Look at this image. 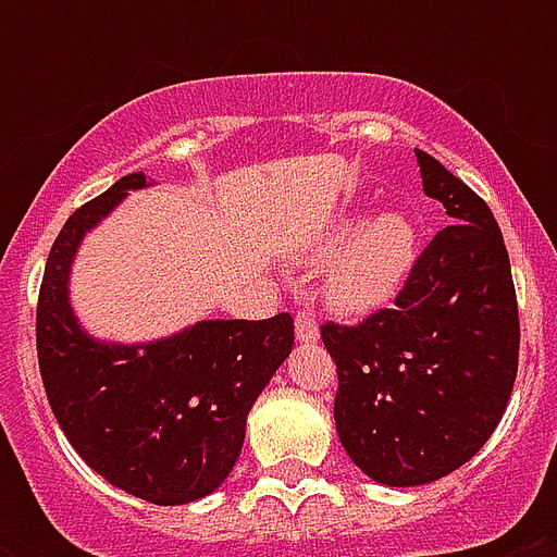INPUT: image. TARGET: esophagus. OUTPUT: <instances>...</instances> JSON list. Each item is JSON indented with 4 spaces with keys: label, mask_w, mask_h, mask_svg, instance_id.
<instances>
[{
    "label": "esophagus",
    "mask_w": 557,
    "mask_h": 557,
    "mask_svg": "<svg viewBox=\"0 0 557 557\" xmlns=\"http://www.w3.org/2000/svg\"><path fill=\"white\" fill-rule=\"evenodd\" d=\"M295 335L300 344H318V338H321L318 318H314L309 309H300V312L295 314Z\"/></svg>",
    "instance_id": "1"
}]
</instances>
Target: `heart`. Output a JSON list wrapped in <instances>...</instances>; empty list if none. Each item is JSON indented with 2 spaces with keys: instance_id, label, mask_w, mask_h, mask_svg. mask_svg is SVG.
I'll list each match as a JSON object with an SVG mask.
<instances>
[{
  "instance_id": "b5f03b06",
  "label": "heart",
  "mask_w": 557,
  "mask_h": 557,
  "mask_svg": "<svg viewBox=\"0 0 557 557\" xmlns=\"http://www.w3.org/2000/svg\"><path fill=\"white\" fill-rule=\"evenodd\" d=\"M332 253L338 257L326 274V300L344 314H367L401 292L416 265L419 234L401 210H384L367 222L349 216L323 243L321 257Z\"/></svg>"
}]
</instances>
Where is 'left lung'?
<instances>
[{
	"instance_id": "left-lung-1",
	"label": "left lung",
	"mask_w": 557,
	"mask_h": 557,
	"mask_svg": "<svg viewBox=\"0 0 557 557\" xmlns=\"http://www.w3.org/2000/svg\"><path fill=\"white\" fill-rule=\"evenodd\" d=\"M416 159L450 225L416 257L393 309L321 326L338 367L341 445L375 483L401 488L433 483L483 448L509 405L520 352L497 219L433 156L416 150Z\"/></svg>"
}]
</instances>
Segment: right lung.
<instances>
[{
  "instance_id": "1",
  "label": "right lung",
  "mask_w": 557,
  "mask_h": 557,
  "mask_svg": "<svg viewBox=\"0 0 557 557\" xmlns=\"http://www.w3.org/2000/svg\"><path fill=\"white\" fill-rule=\"evenodd\" d=\"M144 185V173H129L65 219L39 286L37 358L48 405L86 466L126 494L178 506L231 474L248 410L292 352L295 321H201L144 347L91 341L69 306L74 251Z\"/></svg>"
}]
</instances>
